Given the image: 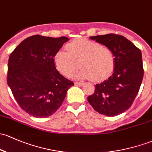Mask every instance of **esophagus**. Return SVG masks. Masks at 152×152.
I'll return each mask as SVG.
<instances>
[{
  "mask_svg": "<svg viewBox=\"0 0 152 152\" xmlns=\"http://www.w3.org/2000/svg\"><path fill=\"white\" fill-rule=\"evenodd\" d=\"M74 84L76 86H82L84 84V83L81 82V81H80V82L79 81H76V82H74Z\"/></svg>",
  "mask_w": 152,
  "mask_h": 152,
  "instance_id": "esophagus-1",
  "label": "esophagus"
}]
</instances>
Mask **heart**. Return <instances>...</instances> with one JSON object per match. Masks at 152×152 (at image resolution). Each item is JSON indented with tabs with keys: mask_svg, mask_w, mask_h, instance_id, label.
Returning <instances> with one entry per match:
<instances>
[{
	"mask_svg": "<svg viewBox=\"0 0 152 152\" xmlns=\"http://www.w3.org/2000/svg\"><path fill=\"white\" fill-rule=\"evenodd\" d=\"M66 49L68 52L57 51L53 57L57 69L65 76L76 71L79 64L81 68L76 76L81 79L91 78L94 81L104 80L114 70L112 50L96 41L86 38L74 40L67 44Z\"/></svg>",
	"mask_w": 152,
	"mask_h": 152,
	"instance_id": "obj_1",
	"label": "heart"
}]
</instances>
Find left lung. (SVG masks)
I'll list each match as a JSON object with an SVG mask.
<instances>
[{
	"instance_id": "obj_1",
	"label": "left lung",
	"mask_w": 152,
	"mask_h": 152,
	"mask_svg": "<svg viewBox=\"0 0 152 152\" xmlns=\"http://www.w3.org/2000/svg\"><path fill=\"white\" fill-rule=\"evenodd\" d=\"M89 38L112 50L115 65L112 75L97 84L95 92L87 100L99 114L117 116L130 108L139 91L143 77L141 52L120 35L111 33Z\"/></svg>"
}]
</instances>
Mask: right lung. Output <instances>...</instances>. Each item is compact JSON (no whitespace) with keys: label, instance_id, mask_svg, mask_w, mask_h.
<instances>
[{"label":"right lung","instance_id":"add662e5","mask_svg":"<svg viewBox=\"0 0 152 152\" xmlns=\"http://www.w3.org/2000/svg\"><path fill=\"white\" fill-rule=\"evenodd\" d=\"M68 40L36 35L22 41L9 56L8 85L17 103L31 116L55 114L74 85L56 69L53 60Z\"/></svg>","mask_w":152,"mask_h":152}]
</instances>
